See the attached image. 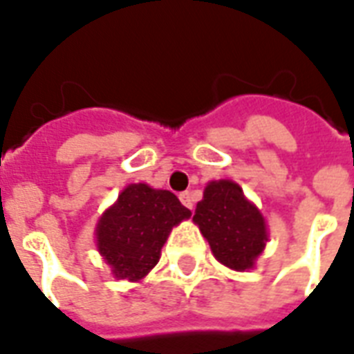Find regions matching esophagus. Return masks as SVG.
Wrapping results in <instances>:
<instances>
[{"instance_id":"1","label":"esophagus","mask_w":354,"mask_h":354,"mask_svg":"<svg viewBox=\"0 0 354 354\" xmlns=\"http://www.w3.org/2000/svg\"><path fill=\"white\" fill-rule=\"evenodd\" d=\"M180 202H182V204L185 205L187 209H193V207H194V200H193V196H191V193H189V191H185V193L180 194Z\"/></svg>"}]
</instances>
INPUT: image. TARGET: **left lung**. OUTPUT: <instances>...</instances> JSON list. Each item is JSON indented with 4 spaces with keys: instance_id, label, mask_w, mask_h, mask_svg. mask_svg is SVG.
Returning a JSON list of instances; mask_svg holds the SVG:
<instances>
[{
    "instance_id": "1",
    "label": "left lung",
    "mask_w": 354,
    "mask_h": 354,
    "mask_svg": "<svg viewBox=\"0 0 354 354\" xmlns=\"http://www.w3.org/2000/svg\"><path fill=\"white\" fill-rule=\"evenodd\" d=\"M193 221L207 239L215 257L227 268H252L268 241L263 215L230 180L211 182L205 187Z\"/></svg>"
}]
</instances>
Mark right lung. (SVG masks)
<instances>
[{"instance_id": "right-lung-1", "label": "right lung", "mask_w": 354, "mask_h": 354, "mask_svg": "<svg viewBox=\"0 0 354 354\" xmlns=\"http://www.w3.org/2000/svg\"><path fill=\"white\" fill-rule=\"evenodd\" d=\"M189 216L171 191L132 183L97 224V248L115 277L138 281L160 261L172 226Z\"/></svg>"}]
</instances>
